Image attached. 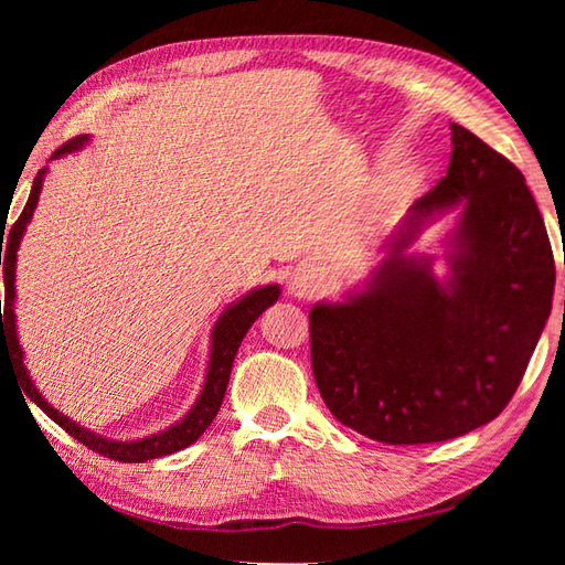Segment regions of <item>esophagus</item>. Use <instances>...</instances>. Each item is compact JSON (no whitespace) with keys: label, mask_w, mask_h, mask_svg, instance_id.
<instances>
[{"label":"esophagus","mask_w":565,"mask_h":565,"mask_svg":"<svg viewBox=\"0 0 565 565\" xmlns=\"http://www.w3.org/2000/svg\"><path fill=\"white\" fill-rule=\"evenodd\" d=\"M322 284V269L313 262H301L289 279L291 296H313Z\"/></svg>","instance_id":"34e87169"}]
</instances>
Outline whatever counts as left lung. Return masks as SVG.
<instances>
[{"label":"left lung","instance_id":"left-lung-1","mask_svg":"<svg viewBox=\"0 0 565 565\" xmlns=\"http://www.w3.org/2000/svg\"><path fill=\"white\" fill-rule=\"evenodd\" d=\"M447 177L417 199L388 257L344 303L310 310V359L342 425L383 444L461 437L518 391L551 313L556 267L524 174L451 124ZM460 209L450 276L404 249L435 214Z\"/></svg>","mask_w":565,"mask_h":565}]
</instances>
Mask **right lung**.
Masks as SVG:
<instances>
[{
	"instance_id": "1",
	"label": "right lung",
	"mask_w": 565,
	"mask_h": 565,
	"mask_svg": "<svg viewBox=\"0 0 565 565\" xmlns=\"http://www.w3.org/2000/svg\"><path fill=\"white\" fill-rule=\"evenodd\" d=\"M87 140H89V136H77V138L67 140L63 148H57L53 152L51 160L63 158V154H67L72 150H79ZM45 172H47V167H43V170L35 174L26 206H23L19 221L11 225L7 243H4V235L0 239V243H4V247H0V264L4 259V267H2L4 269V310L0 306V359L7 356L9 364H14L23 395L39 405L41 411L53 419V423H57L67 431L70 437H75L79 444H84V447L92 451L109 456V459H114V461L142 463V461L160 459V456L191 447V444H194L203 435V431H206V427L213 423V417L221 411V403H223V395L227 388V381H231L233 359L239 350V342H243L247 330L252 328V322H255L264 313V310H267L276 301V298H279L281 289L276 284L262 286V289L249 291L247 296L239 298V301H235L233 306H227L223 310L218 322H215L213 332H211V356H209L206 381H203V391L199 395V401L194 403V407H191V411L182 419H179L177 425L167 427L164 431H158V435L146 437V439H136V441H116V439H106L102 435H94L92 429L79 427L63 413H57L53 405H47V401L39 393V388L33 386L26 366H23V352H21L19 334H17V316H14L17 252H19L23 233H26L31 215H33L35 206H39ZM2 312L6 313L4 317L1 316Z\"/></svg>"
}]
</instances>
